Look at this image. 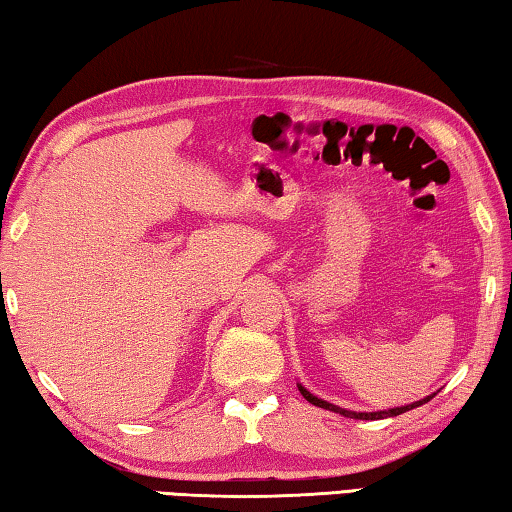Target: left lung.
I'll return each mask as SVG.
<instances>
[{
    "mask_svg": "<svg viewBox=\"0 0 512 512\" xmlns=\"http://www.w3.org/2000/svg\"><path fill=\"white\" fill-rule=\"evenodd\" d=\"M297 389H300V393L302 396L309 400L311 405H316V407H322V410H329V412H336V414H341V416H348V419H366V421H375V419H387V416H398V414H403V412H410V410H414V407H419V405H423V403H428V400L435 396V393H432V396H426V398H421V400H416V403H410V405H400V407H391V410H380V412H352V410H345V407H338V405H334V403H327V400H322V398H318V396H313V393L306 389V387H302L300 382H297Z\"/></svg>",
    "mask_w": 512,
    "mask_h": 512,
    "instance_id": "8db88e82",
    "label": "left lung"
}]
</instances>
